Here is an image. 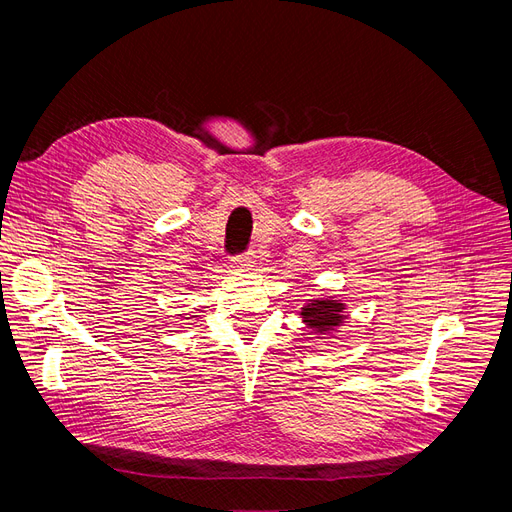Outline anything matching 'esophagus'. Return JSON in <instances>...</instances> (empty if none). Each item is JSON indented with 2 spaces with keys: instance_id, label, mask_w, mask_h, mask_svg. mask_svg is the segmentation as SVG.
<instances>
[{
  "instance_id": "esophagus-1",
  "label": "esophagus",
  "mask_w": 512,
  "mask_h": 512,
  "mask_svg": "<svg viewBox=\"0 0 512 512\" xmlns=\"http://www.w3.org/2000/svg\"><path fill=\"white\" fill-rule=\"evenodd\" d=\"M253 263H255L253 253H241V255H237V257H232V259H230V265L235 267V269H251V267H253Z\"/></svg>"
}]
</instances>
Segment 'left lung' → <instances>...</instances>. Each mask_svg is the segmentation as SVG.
<instances>
[{
	"label": "left lung",
	"instance_id": "1",
	"mask_svg": "<svg viewBox=\"0 0 512 512\" xmlns=\"http://www.w3.org/2000/svg\"><path fill=\"white\" fill-rule=\"evenodd\" d=\"M343 310L345 306L339 300L320 298V300H310V304L302 308V318L312 331H316L318 335H327V333H333L345 322Z\"/></svg>",
	"mask_w": 512,
	"mask_h": 512
}]
</instances>
